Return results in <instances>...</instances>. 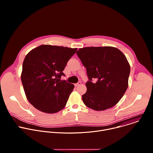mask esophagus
Wrapping results in <instances>:
<instances>
[{
    "mask_svg": "<svg viewBox=\"0 0 153 153\" xmlns=\"http://www.w3.org/2000/svg\"><path fill=\"white\" fill-rule=\"evenodd\" d=\"M81 84H82V82H79L78 83H77L75 84V86H79V85H81Z\"/></svg>",
    "mask_w": 153,
    "mask_h": 153,
    "instance_id": "34e87169",
    "label": "esophagus"
}]
</instances>
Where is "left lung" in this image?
Listing matches in <instances>:
<instances>
[{
	"mask_svg": "<svg viewBox=\"0 0 153 153\" xmlns=\"http://www.w3.org/2000/svg\"><path fill=\"white\" fill-rule=\"evenodd\" d=\"M76 54L90 80L82 97L84 104L96 111L116 105L128 86L130 65L123 53L113 47H91L79 48Z\"/></svg>",
	"mask_w": 153,
	"mask_h": 153,
	"instance_id": "1",
	"label": "left lung"
}]
</instances>
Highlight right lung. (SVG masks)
Wrapping results in <instances>:
<instances>
[{
  "instance_id": "obj_1",
  "label": "right lung",
  "mask_w": 153,
  "mask_h": 153,
  "mask_svg": "<svg viewBox=\"0 0 153 153\" xmlns=\"http://www.w3.org/2000/svg\"><path fill=\"white\" fill-rule=\"evenodd\" d=\"M77 50L42 45L25 56L21 80L27 99L38 110L53 114L65 108L74 85L60 79Z\"/></svg>"
}]
</instances>
